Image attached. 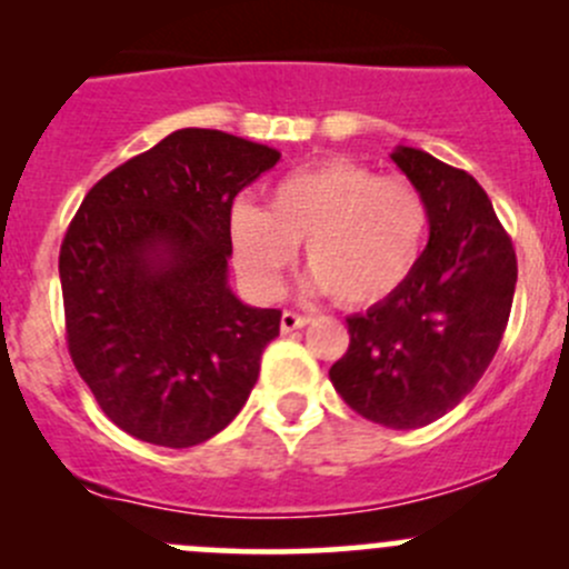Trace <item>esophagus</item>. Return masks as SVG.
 <instances>
[{"label": "esophagus", "instance_id": "34e87169", "mask_svg": "<svg viewBox=\"0 0 569 569\" xmlns=\"http://www.w3.org/2000/svg\"><path fill=\"white\" fill-rule=\"evenodd\" d=\"M308 317H300V313L295 311H283V317H280V330L283 332H291V330H300V327L308 325Z\"/></svg>", "mask_w": 569, "mask_h": 569}]
</instances>
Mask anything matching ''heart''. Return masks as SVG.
<instances>
[{
    "instance_id": "obj_1",
    "label": "heart",
    "mask_w": 569,
    "mask_h": 569,
    "mask_svg": "<svg viewBox=\"0 0 569 569\" xmlns=\"http://www.w3.org/2000/svg\"><path fill=\"white\" fill-rule=\"evenodd\" d=\"M429 206L401 176L352 159H325L272 183L267 209L239 200L228 214L233 263L256 297L274 300L306 242L311 289L347 308L388 300L421 258Z\"/></svg>"
}]
</instances>
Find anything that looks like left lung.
Wrapping results in <instances>:
<instances>
[{
  "label": "left lung",
  "mask_w": 569,
  "mask_h": 569,
  "mask_svg": "<svg viewBox=\"0 0 569 569\" xmlns=\"http://www.w3.org/2000/svg\"><path fill=\"white\" fill-rule=\"evenodd\" d=\"M391 159L427 198L429 242L396 295L347 319L349 349L330 382L358 416L418 429L455 410L490 366L518 258L473 176L418 148Z\"/></svg>",
  "instance_id": "obj_1"
}]
</instances>
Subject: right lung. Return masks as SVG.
Here are the masks:
<instances>
[{"label":"right lung","instance_id":"right-lung-1","mask_svg":"<svg viewBox=\"0 0 569 569\" xmlns=\"http://www.w3.org/2000/svg\"><path fill=\"white\" fill-rule=\"evenodd\" d=\"M280 153L178 129L84 194L60 248L68 352L114 427L189 449L228 427L280 332L228 286L233 198Z\"/></svg>","mask_w":569,"mask_h":569}]
</instances>
